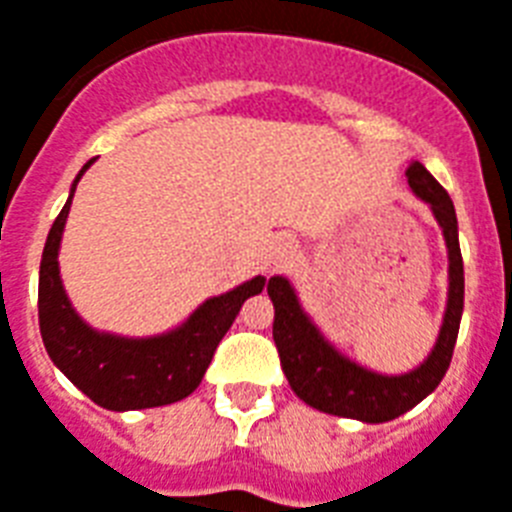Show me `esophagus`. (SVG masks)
Instances as JSON below:
<instances>
[{
	"mask_svg": "<svg viewBox=\"0 0 512 512\" xmlns=\"http://www.w3.org/2000/svg\"><path fill=\"white\" fill-rule=\"evenodd\" d=\"M293 253H296V245L291 240H277L269 248V267H283L293 259Z\"/></svg>",
	"mask_w": 512,
	"mask_h": 512,
	"instance_id": "34e87169",
	"label": "esophagus"
}]
</instances>
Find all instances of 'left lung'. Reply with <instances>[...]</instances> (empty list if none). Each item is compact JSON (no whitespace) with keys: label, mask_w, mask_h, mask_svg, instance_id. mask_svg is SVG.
Returning <instances> with one entry per match:
<instances>
[{"label":"left lung","mask_w":512,"mask_h":512,"mask_svg":"<svg viewBox=\"0 0 512 512\" xmlns=\"http://www.w3.org/2000/svg\"><path fill=\"white\" fill-rule=\"evenodd\" d=\"M406 178L419 200L430 205L449 248V301L443 312L441 334L425 363H419L414 371L398 376L376 374L371 368H363L342 355L320 334V328L312 323L310 315L301 310L293 285L283 275L269 277L267 293L275 304L272 336L280 352L283 374L291 390L307 406L318 408L323 414L360 419L368 425L390 422L406 414L408 408L422 403L449 371L462 307H465V267H462V253H459L457 213H454L449 192L430 176V170L422 162H411Z\"/></svg>","instance_id":"left-lung-1"}]
</instances>
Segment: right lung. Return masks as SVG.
Segmentation results:
<instances>
[{
  "mask_svg": "<svg viewBox=\"0 0 512 512\" xmlns=\"http://www.w3.org/2000/svg\"><path fill=\"white\" fill-rule=\"evenodd\" d=\"M90 162L74 178L69 200L53 221L42 251V264H39L42 342L55 366L98 406L109 411L168 406L200 387L202 376L211 366L213 352L229 326L235 323L243 301L261 293L267 277H253L232 291L202 301L181 326L168 334L128 339V336L104 334L90 328L71 307L58 269V248H61L71 197Z\"/></svg>",
  "mask_w": 512,
  "mask_h": 512,
  "instance_id": "obj_1",
  "label": "right lung"
}]
</instances>
